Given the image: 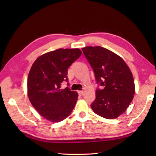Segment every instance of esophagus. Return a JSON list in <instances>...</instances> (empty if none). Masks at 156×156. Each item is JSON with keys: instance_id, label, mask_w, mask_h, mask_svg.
I'll list each match as a JSON object with an SVG mask.
<instances>
[{"instance_id": "esophagus-1", "label": "esophagus", "mask_w": 156, "mask_h": 156, "mask_svg": "<svg viewBox=\"0 0 156 156\" xmlns=\"http://www.w3.org/2000/svg\"><path fill=\"white\" fill-rule=\"evenodd\" d=\"M83 93H84V92H83V90L78 91V94H79V96H82L83 94Z\"/></svg>"}]
</instances>
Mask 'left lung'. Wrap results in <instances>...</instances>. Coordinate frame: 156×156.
Listing matches in <instances>:
<instances>
[{
  "mask_svg": "<svg viewBox=\"0 0 156 156\" xmlns=\"http://www.w3.org/2000/svg\"><path fill=\"white\" fill-rule=\"evenodd\" d=\"M93 69L97 84L96 98L91 108L98 115L115 119L126 111L135 94L133 75L120 56L100 46L82 48Z\"/></svg>",
  "mask_w": 156,
  "mask_h": 156,
  "instance_id": "left-lung-1",
  "label": "left lung"
}]
</instances>
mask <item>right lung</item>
Here are the masks:
<instances>
[{"label": "right lung", "mask_w": 156, "mask_h": 156, "mask_svg": "<svg viewBox=\"0 0 156 156\" xmlns=\"http://www.w3.org/2000/svg\"><path fill=\"white\" fill-rule=\"evenodd\" d=\"M79 49H58L41 55L33 63L27 80L28 96L32 106L45 119L59 122L71 114L78 98L69 88L68 69L81 55Z\"/></svg>", "instance_id": "right-lung-1"}]
</instances>
